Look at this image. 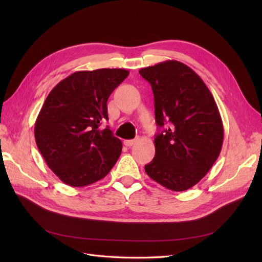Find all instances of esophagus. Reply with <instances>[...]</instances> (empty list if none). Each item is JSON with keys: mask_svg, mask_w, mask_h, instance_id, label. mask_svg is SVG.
Segmentation results:
<instances>
[{"mask_svg": "<svg viewBox=\"0 0 262 262\" xmlns=\"http://www.w3.org/2000/svg\"><path fill=\"white\" fill-rule=\"evenodd\" d=\"M138 142V139H133V140H125L124 141V145L125 146H132L133 144H136Z\"/></svg>", "mask_w": 262, "mask_h": 262, "instance_id": "obj_1", "label": "esophagus"}]
</instances>
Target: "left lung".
Masks as SVG:
<instances>
[{"label":"left lung","mask_w":262,"mask_h":262,"mask_svg":"<svg viewBox=\"0 0 262 262\" xmlns=\"http://www.w3.org/2000/svg\"><path fill=\"white\" fill-rule=\"evenodd\" d=\"M154 94L155 156L145 165L154 181L172 191L196 185L221 153L224 130L216 102L192 69L175 60L140 70Z\"/></svg>","instance_id":"1"}]
</instances>
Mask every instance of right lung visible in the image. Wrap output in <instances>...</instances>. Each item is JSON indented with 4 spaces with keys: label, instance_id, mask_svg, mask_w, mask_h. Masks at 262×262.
Segmentation results:
<instances>
[{
    "label": "right lung",
    "instance_id": "right-lung-1",
    "mask_svg": "<svg viewBox=\"0 0 262 262\" xmlns=\"http://www.w3.org/2000/svg\"><path fill=\"white\" fill-rule=\"evenodd\" d=\"M129 75L123 69L78 71L49 93L35 123L38 149L61 181L84 187L104 178L121 154L107 126V100Z\"/></svg>",
    "mask_w": 262,
    "mask_h": 262
}]
</instances>
